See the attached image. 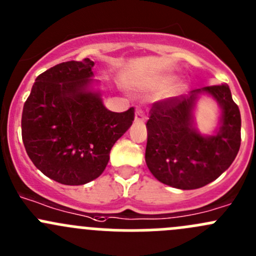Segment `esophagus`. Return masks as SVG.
I'll return each mask as SVG.
<instances>
[{"label":"esophagus","mask_w":256,"mask_h":256,"mask_svg":"<svg viewBox=\"0 0 256 256\" xmlns=\"http://www.w3.org/2000/svg\"><path fill=\"white\" fill-rule=\"evenodd\" d=\"M146 120V116H144V112L142 109H138L135 112V121L138 122H142V121Z\"/></svg>","instance_id":"1"}]
</instances>
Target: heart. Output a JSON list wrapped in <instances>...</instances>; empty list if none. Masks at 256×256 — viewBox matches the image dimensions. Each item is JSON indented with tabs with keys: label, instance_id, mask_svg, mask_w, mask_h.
I'll return each mask as SVG.
<instances>
[{
	"label": "heart",
	"instance_id": "b5f03b06",
	"mask_svg": "<svg viewBox=\"0 0 256 256\" xmlns=\"http://www.w3.org/2000/svg\"><path fill=\"white\" fill-rule=\"evenodd\" d=\"M171 78H162L161 80H160L158 82H157L156 86L158 88V89H164V88H166L167 85L171 82ZM180 89H174V90H170L168 92H167V96H174V95H176L178 92H180Z\"/></svg>",
	"mask_w": 256,
	"mask_h": 256
}]
</instances>
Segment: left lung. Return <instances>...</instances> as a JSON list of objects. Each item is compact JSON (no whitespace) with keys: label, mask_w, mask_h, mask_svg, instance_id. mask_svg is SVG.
<instances>
[{"label":"left lung","mask_w":256,"mask_h":256,"mask_svg":"<svg viewBox=\"0 0 256 256\" xmlns=\"http://www.w3.org/2000/svg\"><path fill=\"white\" fill-rule=\"evenodd\" d=\"M202 92L212 94L222 109L216 136H200L192 125L195 100ZM146 128L147 167L160 182L178 190H196L216 180L233 164L242 141L239 108L226 84L154 102Z\"/></svg>","instance_id":"8db88e82"}]
</instances>
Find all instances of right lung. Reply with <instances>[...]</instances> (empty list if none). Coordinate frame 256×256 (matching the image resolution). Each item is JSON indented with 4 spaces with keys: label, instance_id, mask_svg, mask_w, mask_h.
<instances>
[{
    "label": "right lung",
    "instance_id": "obj_1",
    "mask_svg": "<svg viewBox=\"0 0 256 256\" xmlns=\"http://www.w3.org/2000/svg\"><path fill=\"white\" fill-rule=\"evenodd\" d=\"M94 62L56 64L40 74L23 105L28 157L56 182L80 186L104 172L114 144L128 130L135 109L112 112L89 90Z\"/></svg>",
    "mask_w": 256,
    "mask_h": 256
}]
</instances>
